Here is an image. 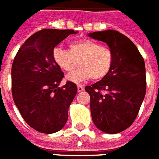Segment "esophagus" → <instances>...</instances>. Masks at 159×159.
I'll return each mask as SVG.
<instances>
[{"mask_svg": "<svg viewBox=\"0 0 159 159\" xmlns=\"http://www.w3.org/2000/svg\"><path fill=\"white\" fill-rule=\"evenodd\" d=\"M84 90V87L83 85H77V91L82 92Z\"/></svg>", "mask_w": 159, "mask_h": 159, "instance_id": "1", "label": "esophagus"}]
</instances>
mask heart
<instances>
[{"label":"heart","mask_w":159,"mask_h":159,"mask_svg":"<svg viewBox=\"0 0 159 159\" xmlns=\"http://www.w3.org/2000/svg\"><path fill=\"white\" fill-rule=\"evenodd\" d=\"M54 60L66 71H71L80 65L77 70L66 76L72 83H81L93 77L102 79L106 76L112 65L113 55L109 48L90 39L73 42L70 49L56 48L53 52Z\"/></svg>","instance_id":"b5f03b06"}]
</instances>
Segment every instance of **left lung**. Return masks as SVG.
<instances>
[{"instance_id": "8db88e82", "label": "left lung", "mask_w": 159, "mask_h": 159, "mask_svg": "<svg viewBox=\"0 0 159 159\" xmlns=\"http://www.w3.org/2000/svg\"><path fill=\"white\" fill-rule=\"evenodd\" d=\"M88 35L106 43L113 55L106 76L85 88L90 95L92 119L103 132L120 133L133 123L145 97L144 60L133 42L118 31L109 29Z\"/></svg>"}]
</instances>
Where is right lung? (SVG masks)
Returning a JSON list of instances; mask_svg holds the SVG:
<instances>
[{"instance_id":"1","label":"right lung","mask_w":159,"mask_h":159,"mask_svg":"<svg viewBox=\"0 0 159 159\" xmlns=\"http://www.w3.org/2000/svg\"><path fill=\"white\" fill-rule=\"evenodd\" d=\"M72 29H42L24 42L11 66L14 103L29 126L45 134L64 127L68 109L77 93L75 83L59 87L64 73L54 60V49Z\"/></svg>"}]
</instances>
